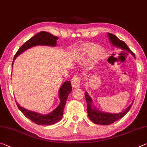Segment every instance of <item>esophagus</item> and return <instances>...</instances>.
I'll list each match as a JSON object with an SVG mask.
<instances>
[{"label":"esophagus","mask_w":147,"mask_h":147,"mask_svg":"<svg viewBox=\"0 0 147 147\" xmlns=\"http://www.w3.org/2000/svg\"><path fill=\"white\" fill-rule=\"evenodd\" d=\"M71 84H72V86L74 88H79V87L81 86L80 77L78 76H74L71 80Z\"/></svg>","instance_id":"esophagus-1"}]
</instances>
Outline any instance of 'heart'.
Masks as SVG:
<instances>
[{
	"mask_svg": "<svg viewBox=\"0 0 147 147\" xmlns=\"http://www.w3.org/2000/svg\"><path fill=\"white\" fill-rule=\"evenodd\" d=\"M104 51L101 47L97 45H89L84 49L82 59H94L102 55Z\"/></svg>",
	"mask_w": 147,
	"mask_h": 147,
	"instance_id": "obj_1",
	"label": "heart"
}]
</instances>
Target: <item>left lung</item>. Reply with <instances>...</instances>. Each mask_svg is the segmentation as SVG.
I'll return each mask as SVG.
<instances>
[{
    "mask_svg": "<svg viewBox=\"0 0 147 147\" xmlns=\"http://www.w3.org/2000/svg\"><path fill=\"white\" fill-rule=\"evenodd\" d=\"M109 41H110L113 46L117 47V48L120 49L123 51H127L130 53L131 54H132L133 56L136 58L135 54H134L132 51L128 48L125 43L124 41H121L117 37H116L115 35L112 34L108 33ZM85 96L87 102V109H88V114L90 120L93 122L94 123L96 124H102V125H109L111 123H114V122L119 120L121 118L123 117L126 113L128 112L130 110L131 106H132L133 102L131 103L130 106H129L127 108L124 109V111H121V112L119 113H108V112H103V111H100L99 109L96 108L95 106L93 105V100L91 98V96L89 95V94L86 92L85 93Z\"/></svg>",
    "mask_w": 147,
    "mask_h": 147,
    "instance_id": "obj_1",
    "label": "left lung"
}]
</instances>
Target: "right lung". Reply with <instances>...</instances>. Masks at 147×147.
Segmentation results:
<instances>
[{
    "label": "right lung",
    "instance_id": "right-lung-1",
    "mask_svg": "<svg viewBox=\"0 0 147 147\" xmlns=\"http://www.w3.org/2000/svg\"><path fill=\"white\" fill-rule=\"evenodd\" d=\"M58 39V37L54 36L53 34H50L49 32L44 31L39 32L28 39L20 47V49L14 56L12 66H13L14 60L17 58V57L25 51L26 50L38 45L56 47ZM71 91L72 86L70 81L65 82L62 84L58 91L60 102L56 108L48 114H41L36 112V111L28 110V109L21 107L17 102V106L19 108V110L24 114V115L29 119L30 120L33 121L34 123L38 125H51V124L58 123L62 118L67 98Z\"/></svg>",
    "mask_w": 147,
    "mask_h": 147
}]
</instances>
